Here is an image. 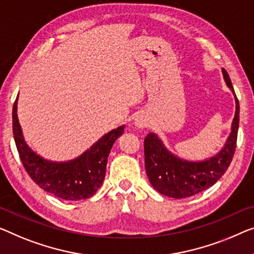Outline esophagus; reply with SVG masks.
Segmentation results:
<instances>
[{
  "mask_svg": "<svg viewBox=\"0 0 254 254\" xmlns=\"http://www.w3.org/2000/svg\"><path fill=\"white\" fill-rule=\"evenodd\" d=\"M134 126L137 127H139V128H143V127H148V120H147L146 116L139 115V116L135 117Z\"/></svg>",
  "mask_w": 254,
  "mask_h": 254,
  "instance_id": "esophagus-1",
  "label": "esophagus"
}]
</instances>
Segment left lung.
<instances>
[{"instance_id": "1", "label": "left lung", "mask_w": 254, "mask_h": 254, "mask_svg": "<svg viewBox=\"0 0 254 254\" xmlns=\"http://www.w3.org/2000/svg\"><path fill=\"white\" fill-rule=\"evenodd\" d=\"M227 85L236 100V112L232 132L220 153L204 162H188L178 158L166 150L157 135L149 132L143 141L145 166L151 186L158 192L173 198L190 197L217 183L230 165L236 149L240 124V104L226 69L222 68Z\"/></svg>"}]
</instances>
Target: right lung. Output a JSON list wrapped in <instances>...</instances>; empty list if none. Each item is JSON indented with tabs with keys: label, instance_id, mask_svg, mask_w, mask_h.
I'll list each match as a JSON object with an SVG mask.
<instances>
[{
	"label": "right lung",
	"instance_id": "obj_1",
	"mask_svg": "<svg viewBox=\"0 0 254 254\" xmlns=\"http://www.w3.org/2000/svg\"><path fill=\"white\" fill-rule=\"evenodd\" d=\"M12 127L19 157L28 176L45 191L67 200L85 199L96 194L104 181L112 147L124 131L123 126L108 132L76 160L52 163L26 145L17 116V99L13 104Z\"/></svg>",
	"mask_w": 254,
	"mask_h": 254
}]
</instances>
